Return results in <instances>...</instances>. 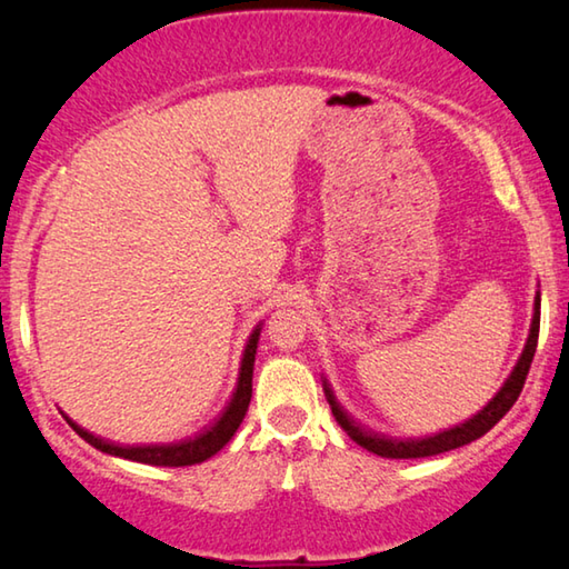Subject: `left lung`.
Returning <instances> with one entry per match:
<instances>
[{
  "mask_svg": "<svg viewBox=\"0 0 569 569\" xmlns=\"http://www.w3.org/2000/svg\"><path fill=\"white\" fill-rule=\"evenodd\" d=\"M537 336H539V293L535 296V316H532V326H529V336L525 343V351L519 356L517 366L509 373V379L505 381V387L495 393V399L487 403L485 409L475 413L469 421L459 423V427H451L447 431H439L435 437H423V439H393L387 435H377V431L361 427L359 421H353V417L346 411L339 401H336V393L331 389V383L323 379V393L326 401L333 411L339 427L349 435L356 445H361L363 449L373 451V455L387 457V459H421V457H435L441 455V451H451L457 447H465L469 441H475L479 437H485L495 423L505 417V413L515 407V401L519 393H522L525 379L529 373V366H532L535 351H537Z\"/></svg>",
  "mask_w": 569,
  "mask_h": 569,
  "instance_id": "8db88e82",
  "label": "left lung"
}]
</instances>
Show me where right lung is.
<instances>
[{"label": "right lung", "mask_w": 569, "mask_h": 569, "mask_svg": "<svg viewBox=\"0 0 569 569\" xmlns=\"http://www.w3.org/2000/svg\"><path fill=\"white\" fill-rule=\"evenodd\" d=\"M261 326L258 323L250 339L246 343L243 351V361H240V371H238V387L233 391V399L228 401L226 411L210 423L206 431H200L198 437L192 439H182L176 441V445H148V447H122L114 445V441H104L100 437L90 435L88 429L77 427V423L64 417L67 423L80 435L88 445L94 449L104 451V455L112 457H122V459H132L140 461V465H152V467H190V465H200V461L210 459L223 449L243 421L248 403H250V393H253V363H256V349H258V336H261Z\"/></svg>", "instance_id": "add662e5"}]
</instances>
